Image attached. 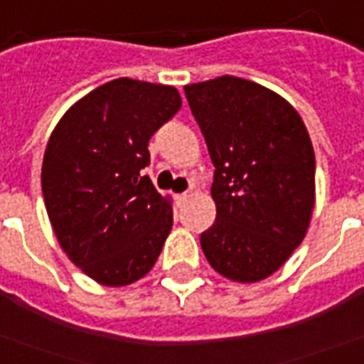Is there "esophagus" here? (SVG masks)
<instances>
[{"label":"esophagus","instance_id":"esophagus-1","mask_svg":"<svg viewBox=\"0 0 364 364\" xmlns=\"http://www.w3.org/2000/svg\"><path fill=\"white\" fill-rule=\"evenodd\" d=\"M192 196V192H182V194H178L176 200H178V204H182V202H186L188 198Z\"/></svg>","mask_w":364,"mask_h":364}]
</instances>
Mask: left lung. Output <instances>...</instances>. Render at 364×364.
<instances>
[{"label": "left lung", "mask_w": 364, "mask_h": 364, "mask_svg": "<svg viewBox=\"0 0 364 364\" xmlns=\"http://www.w3.org/2000/svg\"><path fill=\"white\" fill-rule=\"evenodd\" d=\"M214 164L215 222L200 235L228 279L254 283L301 244L315 202V152L301 117L269 89L240 77L186 85Z\"/></svg>", "instance_id": "8db88e82"}]
</instances>
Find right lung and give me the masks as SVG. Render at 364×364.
<instances>
[{
  "label": "right lung",
  "mask_w": 364,
  "mask_h": 364,
  "mask_svg": "<svg viewBox=\"0 0 364 364\" xmlns=\"http://www.w3.org/2000/svg\"><path fill=\"white\" fill-rule=\"evenodd\" d=\"M182 107L174 87L114 79L53 130L41 188L55 235L91 279L120 287L152 269L172 230L170 200L142 168L149 140Z\"/></svg>",
  "instance_id": "right-lung-1"
}]
</instances>
